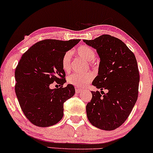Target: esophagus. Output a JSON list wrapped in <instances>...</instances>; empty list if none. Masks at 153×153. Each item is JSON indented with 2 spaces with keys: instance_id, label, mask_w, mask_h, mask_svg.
I'll list each match as a JSON object with an SVG mask.
<instances>
[{
  "instance_id": "obj_1",
  "label": "esophagus",
  "mask_w": 153,
  "mask_h": 153,
  "mask_svg": "<svg viewBox=\"0 0 153 153\" xmlns=\"http://www.w3.org/2000/svg\"><path fill=\"white\" fill-rule=\"evenodd\" d=\"M82 90H81V89L76 88V90H75V91H76V93H80Z\"/></svg>"
}]
</instances>
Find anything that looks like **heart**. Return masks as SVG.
Here are the masks:
<instances>
[{
  "label": "heart",
  "instance_id": "obj_1",
  "mask_svg": "<svg viewBox=\"0 0 153 153\" xmlns=\"http://www.w3.org/2000/svg\"><path fill=\"white\" fill-rule=\"evenodd\" d=\"M77 54L80 57L83 58L86 62H90L96 57V53L91 47L83 46L77 49ZM71 52L68 51L63 55L62 59V68L65 72L70 70V62H71ZM94 74L92 72H87L85 74L74 73L67 77L68 83L76 88H85L92 81Z\"/></svg>",
  "mask_w": 153,
  "mask_h": 153
}]
</instances>
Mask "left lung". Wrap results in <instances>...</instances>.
I'll return each mask as SVG.
<instances>
[{
    "label": "left lung",
    "instance_id": "left-lung-1",
    "mask_svg": "<svg viewBox=\"0 0 153 153\" xmlns=\"http://www.w3.org/2000/svg\"><path fill=\"white\" fill-rule=\"evenodd\" d=\"M83 42L96 49L100 59L92 85L108 91L103 95L98 91H91L92 98L86 105L87 116L96 127L114 130L128 118L137 99L140 74L137 60L123 41L110 35Z\"/></svg>",
    "mask_w": 153,
    "mask_h": 153
}]
</instances>
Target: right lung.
Segmentation results:
<instances>
[{"label": "right lung", "instance_id": "1", "mask_svg": "<svg viewBox=\"0 0 153 153\" xmlns=\"http://www.w3.org/2000/svg\"><path fill=\"white\" fill-rule=\"evenodd\" d=\"M81 41L44 39L23 54L15 70V91L25 116L34 125L47 127L63 116V103L74 96L75 89L65 83L62 59L64 54ZM55 81L62 86L51 89Z\"/></svg>", "mask_w": 153, "mask_h": 153}]
</instances>
